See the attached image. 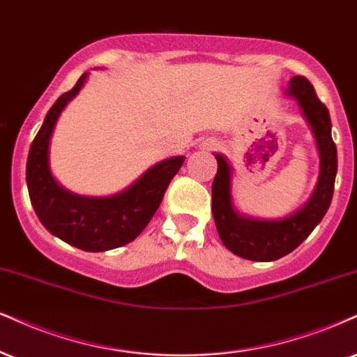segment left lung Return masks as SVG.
<instances>
[{
	"label": "left lung",
	"mask_w": 357,
	"mask_h": 357,
	"mask_svg": "<svg viewBox=\"0 0 357 357\" xmlns=\"http://www.w3.org/2000/svg\"><path fill=\"white\" fill-rule=\"evenodd\" d=\"M288 92L298 99L310 122L321 157L318 185L310 202L300 212L276 222L241 218L235 213L230 197V165L222 155H215L218 170L212 183V212L220 240L236 257L252 261H275L291 253L305 241L326 215L333 200L337 172V151L331 137L328 107L316 96L313 84L303 76L289 81Z\"/></svg>",
	"instance_id": "left-lung-1"
}]
</instances>
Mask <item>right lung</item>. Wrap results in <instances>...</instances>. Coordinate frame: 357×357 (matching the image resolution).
I'll return each instance as SVG.
<instances>
[{"instance_id": "right-lung-1", "label": "right lung", "mask_w": 357, "mask_h": 357, "mask_svg": "<svg viewBox=\"0 0 357 357\" xmlns=\"http://www.w3.org/2000/svg\"><path fill=\"white\" fill-rule=\"evenodd\" d=\"M86 77L87 73L82 74L76 86L64 92L46 114L41 129L31 144L26 182L31 205L52 235L86 252H105L130 243L142 233L185 157L160 162L145 172L126 192L109 199L77 197L61 188L47 165V147L57 117L66 104L81 91Z\"/></svg>"}]
</instances>
